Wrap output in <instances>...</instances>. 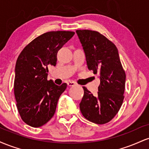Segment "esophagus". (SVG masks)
<instances>
[{"mask_svg":"<svg viewBox=\"0 0 149 149\" xmlns=\"http://www.w3.org/2000/svg\"><path fill=\"white\" fill-rule=\"evenodd\" d=\"M68 86H74L76 85V83L74 81H69L67 83Z\"/></svg>","mask_w":149,"mask_h":149,"instance_id":"esophagus-1","label":"esophagus"}]
</instances>
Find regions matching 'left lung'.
I'll return each instance as SVG.
<instances>
[{"instance_id": "1", "label": "left lung", "mask_w": 149, "mask_h": 149, "mask_svg": "<svg viewBox=\"0 0 149 149\" xmlns=\"http://www.w3.org/2000/svg\"><path fill=\"white\" fill-rule=\"evenodd\" d=\"M76 33L83 46L88 69L100 78L97 96L83 87L84 95L80 110L90 122L105 124L115 117L122 106L125 73L117 47L104 36L91 30H77Z\"/></svg>"}]
</instances>
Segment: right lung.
Instances as JSON below:
<instances>
[{
	"label": "right lung",
	"instance_id": "right-lung-1",
	"mask_svg": "<svg viewBox=\"0 0 149 149\" xmlns=\"http://www.w3.org/2000/svg\"><path fill=\"white\" fill-rule=\"evenodd\" d=\"M73 31H49L24 48L15 66L14 93L19 113L29 125L39 127L54 116L59 97L67 85L47 80L48 67L56 66L57 54Z\"/></svg>",
	"mask_w": 149,
	"mask_h": 149
}]
</instances>
